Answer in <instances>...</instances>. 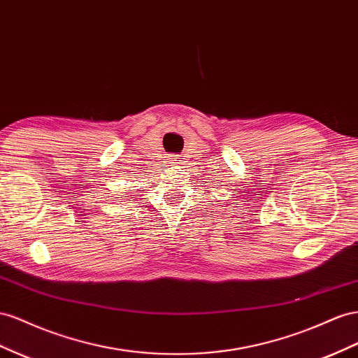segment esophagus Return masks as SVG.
<instances>
[{
    "instance_id": "34e87169",
    "label": "esophagus",
    "mask_w": 358,
    "mask_h": 358,
    "mask_svg": "<svg viewBox=\"0 0 358 358\" xmlns=\"http://www.w3.org/2000/svg\"><path fill=\"white\" fill-rule=\"evenodd\" d=\"M180 157L179 155H171L170 158H169V161H170V164H171V166H176V164H179L180 162Z\"/></svg>"
}]
</instances>
